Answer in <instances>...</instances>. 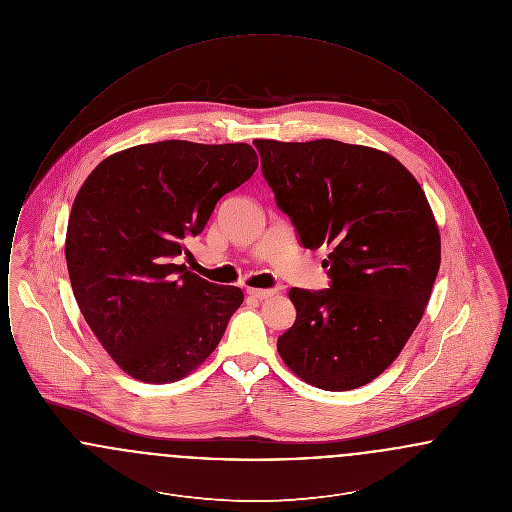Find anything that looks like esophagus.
Here are the masks:
<instances>
[{"instance_id": "34e87169", "label": "esophagus", "mask_w": 512, "mask_h": 512, "mask_svg": "<svg viewBox=\"0 0 512 512\" xmlns=\"http://www.w3.org/2000/svg\"><path fill=\"white\" fill-rule=\"evenodd\" d=\"M247 295H249V297H253V299L263 301V299H270V297H274L276 292H274V290H257V288H247Z\"/></svg>"}]
</instances>
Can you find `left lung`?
<instances>
[{"mask_svg":"<svg viewBox=\"0 0 512 512\" xmlns=\"http://www.w3.org/2000/svg\"><path fill=\"white\" fill-rule=\"evenodd\" d=\"M276 205L303 247H330V288H292L297 317L278 353L315 388L380 376L418 326L441 242L428 199L395 157L338 140H255Z\"/></svg>","mask_w":512,"mask_h":512,"instance_id":"1","label":"left lung"}]
</instances>
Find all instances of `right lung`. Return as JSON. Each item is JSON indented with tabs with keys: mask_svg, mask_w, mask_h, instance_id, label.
Instances as JSON below:
<instances>
[{
	"mask_svg": "<svg viewBox=\"0 0 512 512\" xmlns=\"http://www.w3.org/2000/svg\"><path fill=\"white\" fill-rule=\"evenodd\" d=\"M257 165L247 144L165 140L107 157L82 184L65 244L71 286L99 343L132 378H184L244 303L240 288L207 282L176 259Z\"/></svg>",
	"mask_w": 512,
	"mask_h": 512,
	"instance_id": "1",
	"label": "right lung"
}]
</instances>
